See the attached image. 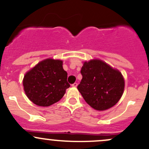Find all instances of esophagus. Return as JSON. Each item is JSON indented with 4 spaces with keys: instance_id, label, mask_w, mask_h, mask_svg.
<instances>
[{
    "instance_id": "obj_1",
    "label": "esophagus",
    "mask_w": 149,
    "mask_h": 149,
    "mask_svg": "<svg viewBox=\"0 0 149 149\" xmlns=\"http://www.w3.org/2000/svg\"><path fill=\"white\" fill-rule=\"evenodd\" d=\"M72 86L73 87H77V86H78V84L77 83H74V84H72Z\"/></svg>"
}]
</instances>
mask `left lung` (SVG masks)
Wrapping results in <instances>:
<instances>
[{
	"label": "left lung",
	"mask_w": 149,
	"mask_h": 149,
	"mask_svg": "<svg viewBox=\"0 0 149 149\" xmlns=\"http://www.w3.org/2000/svg\"><path fill=\"white\" fill-rule=\"evenodd\" d=\"M81 73L83 78L78 90L93 109L107 110L121 98L125 86L123 76L106 62L98 59L85 61Z\"/></svg>",
	"instance_id": "obj_1"
}]
</instances>
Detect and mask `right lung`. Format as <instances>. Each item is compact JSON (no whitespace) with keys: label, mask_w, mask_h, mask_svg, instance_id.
<instances>
[{"label":"right lung","mask_w":149,"mask_h":149,"mask_svg":"<svg viewBox=\"0 0 149 149\" xmlns=\"http://www.w3.org/2000/svg\"><path fill=\"white\" fill-rule=\"evenodd\" d=\"M63 61L47 58L25 74L23 88L28 98L39 106H49L63 98L70 87Z\"/></svg>","instance_id":"right-lung-1"}]
</instances>
